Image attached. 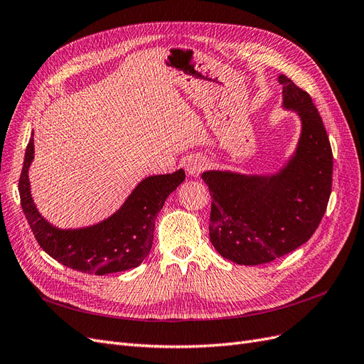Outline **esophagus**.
Returning <instances> with one entry per match:
<instances>
[{"label": "esophagus", "instance_id": "obj_1", "mask_svg": "<svg viewBox=\"0 0 364 364\" xmlns=\"http://www.w3.org/2000/svg\"><path fill=\"white\" fill-rule=\"evenodd\" d=\"M183 167L186 173L196 178V176H199L206 168V159L202 156H190L185 159Z\"/></svg>", "mask_w": 364, "mask_h": 364}]
</instances>
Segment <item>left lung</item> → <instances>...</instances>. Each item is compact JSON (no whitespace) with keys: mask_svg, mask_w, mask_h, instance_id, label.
Returning a JSON list of instances; mask_svg holds the SVG:
<instances>
[{"mask_svg":"<svg viewBox=\"0 0 364 364\" xmlns=\"http://www.w3.org/2000/svg\"><path fill=\"white\" fill-rule=\"evenodd\" d=\"M282 107L301 119L296 150L277 173L208 170L213 197L209 240L226 259L257 266L287 255L308 240L326 211L333 151L311 97L281 74Z\"/></svg>","mask_w":364,"mask_h":364,"instance_id":"1","label":"left lung"}]
</instances>
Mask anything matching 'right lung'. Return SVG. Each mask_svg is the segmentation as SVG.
<instances>
[{
  "label": "right lung",
  "mask_w": 364,
  "mask_h": 364,
  "mask_svg": "<svg viewBox=\"0 0 364 364\" xmlns=\"http://www.w3.org/2000/svg\"><path fill=\"white\" fill-rule=\"evenodd\" d=\"M35 159L30 138L19 178L21 206L38 243L51 258L82 273L107 274L138 267L153 245L155 220L165 199L185 181L181 168L142 179L117 213L86 228L60 229L50 223L33 202L28 170Z\"/></svg>",
  "instance_id": "add662e5"
}]
</instances>
